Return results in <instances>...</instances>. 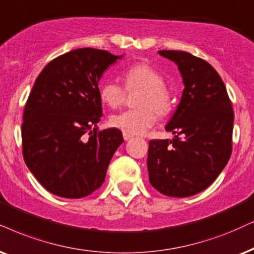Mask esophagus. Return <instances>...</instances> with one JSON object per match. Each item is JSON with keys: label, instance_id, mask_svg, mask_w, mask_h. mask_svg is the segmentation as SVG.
<instances>
[{"label": "esophagus", "instance_id": "obj_1", "mask_svg": "<svg viewBox=\"0 0 254 254\" xmlns=\"http://www.w3.org/2000/svg\"><path fill=\"white\" fill-rule=\"evenodd\" d=\"M123 138H124V140H129V139H131V138H132V136H131V134H129V133H123Z\"/></svg>", "mask_w": 254, "mask_h": 254}]
</instances>
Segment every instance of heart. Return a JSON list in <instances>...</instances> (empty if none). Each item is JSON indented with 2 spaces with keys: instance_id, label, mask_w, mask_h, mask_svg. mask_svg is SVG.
Masks as SVG:
<instances>
[{
  "instance_id": "obj_1",
  "label": "heart",
  "mask_w": 254,
  "mask_h": 254,
  "mask_svg": "<svg viewBox=\"0 0 254 254\" xmlns=\"http://www.w3.org/2000/svg\"><path fill=\"white\" fill-rule=\"evenodd\" d=\"M124 88L115 82H105L99 89V98L109 108L123 104L127 92L139 91L134 99L133 110L110 117L112 127L129 134H142L157 121V115L165 117L172 110V94L164 84V77L149 64L140 63L125 70L122 75Z\"/></svg>"
}]
</instances>
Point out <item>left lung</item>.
<instances>
[{
  "label": "left lung",
  "instance_id": "1",
  "mask_svg": "<svg viewBox=\"0 0 254 254\" xmlns=\"http://www.w3.org/2000/svg\"><path fill=\"white\" fill-rule=\"evenodd\" d=\"M158 53L177 64L185 88L165 127L175 138L149 142V181L162 194L190 197L212 184L229 162L232 103L219 73L206 61L185 51Z\"/></svg>",
  "mask_w": 254,
  "mask_h": 254
}]
</instances>
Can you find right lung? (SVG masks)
Listing matches in <instances>:
<instances>
[{"label":"right lung","instance_id":"right-lung-1","mask_svg":"<svg viewBox=\"0 0 254 254\" xmlns=\"http://www.w3.org/2000/svg\"><path fill=\"white\" fill-rule=\"evenodd\" d=\"M120 57L81 48L50 61L37 76L24 107L22 152L28 169L51 193L78 199L104 183L124 139L115 127L98 129V81Z\"/></svg>","mask_w":254,"mask_h":254}]
</instances>
